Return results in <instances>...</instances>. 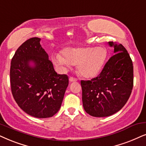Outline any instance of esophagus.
Here are the masks:
<instances>
[{"label":"esophagus","mask_w":146,"mask_h":146,"mask_svg":"<svg viewBox=\"0 0 146 146\" xmlns=\"http://www.w3.org/2000/svg\"><path fill=\"white\" fill-rule=\"evenodd\" d=\"M77 79L75 78V77H71L69 78V82H77Z\"/></svg>","instance_id":"34e87169"}]
</instances>
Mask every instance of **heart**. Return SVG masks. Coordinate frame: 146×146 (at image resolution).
<instances>
[{"label": "heart", "instance_id": "b5f03b06", "mask_svg": "<svg viewBox=\"0 0 146 146\" xmlns=\"http://www.w3.org/2000/svg\"><path fill=\"white\" fill-rule=\"evenodd\" d=\"M61 56L54 58L56 63L70 65L77 64L79 74L91 79L99 74L107 58V50L104 47H70L61 51Z\"/></svg>", "mask_w": 146, "mask_h": 146}]
</instances>
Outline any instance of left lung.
Wrapping results in <instances>:
<instances>
[{"label":"left lung","instance_id":"left-lung-1","mask_svg":"<svg viewBox=\"0 0 146 146\" xmlns=\"http://www.w3.org/2000/svg\"><path fill=\"white\" fill-rule=\"evenodd\" d=\"M108 44L114 47V54L98 76L81 81L83 106L92 117H108L119 111L129 98L133 86V66L127 50L121 44Z\"/></svg>","mask_w":146,"mask_h":146}]
</instances>
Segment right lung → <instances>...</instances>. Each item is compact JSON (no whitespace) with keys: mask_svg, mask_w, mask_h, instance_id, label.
Listing matches in <instances>:
<instances>
[{"mask_svg":"<svg viewBox=\"0 0 146 146\" xmlns=\"http://www.w3.org/2000/svg\"><path fill=\"white\" fill-rule=\"evenodd\" d=\"M40 40L32 38L18 48L11 62L10 82L18 106L30 116L44 119L59 110L69 78L56 73Z\"/></svg>","mask_w":146,"mask_h":146,"instance_id":"obj_1","label":"right lung"}]
</instances>
